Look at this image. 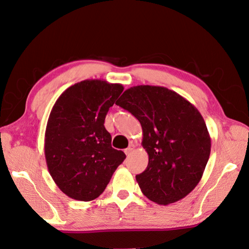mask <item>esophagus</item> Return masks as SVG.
Listing matches in <instances>:
<instances>
[{
  "instance_id": "obj_1",
  "label": "esophagus",
  "mask_w": 249,
  "mask_h": 249,
  "mask_svg": "<svg viewBox=\"0 0 249 249\" xmlns=\"http://www.w3.org/2000/svg\"><path fill=\"white\" fill-rule=\"evenodd\" d=\"M134 149H135V145L134 144H130L129 147L124 150V153L126 155H130L133 152V151H134Z\"/></svg>"
}]
</instances>
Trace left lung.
I'll return each mask as SVG.
<instances>
[{"mask_svg": "<svg viewBox=\"0 0 249 249\" xmlns=\"http://www.w3.org/2000/svg\"><path fill=\"white\" fill-rule=\"evenodd\" d=\"M116 105L142 124L149 162L136 180L143 195L160 205L189 195L203 177L211 148L197 108L174 90L153 86L125 89Z\"/></svg>", "mask_w": 249, "mask_h": 249, "instance_id": "left-lung-1", "label": "left lung"}]
</instances>
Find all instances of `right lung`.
<instances>
[{
	"instance_id": "add662e5",
	"label": "right lung",
	"mask_w": 249,
	"mask_h": 249,
	"mask_svg": "<svg viewBox=\"0 0 249 249\" xmlns=\"http://www.w3.org/2000/svg\"><path fill=\"white\" fill-rule=\"evenodd\" d=\"M124 87L83 80L60 95L48 117L44 153L48 171L66 196L89 202L105 191L125 159L112 148L105 119Z\"/></svg>"
}]
</instances>
